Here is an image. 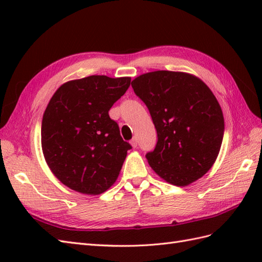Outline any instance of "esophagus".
Returning <instances> with one entry per match:
<instances>
[{"mask_svg":"<svg viewBox=\"0 0 262 262\" xmlns=\"http://www.w3.org/2000/svg\"><path fill=\"white\" fill-rule=\"evenodd\" d=\"M137 143H138L137 137H133V138H132V141H130L132 146H133V147H136V146H137Z\"/></svg>","mask_w":262,"mask_h":262,"instance_id":"esophagus-1","label":"esophagus"}]
</instances>
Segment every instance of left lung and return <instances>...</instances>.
I'll list each match as a JSON object with an SVG mask.
<instances>
[{
    "label": "left lung",
    "mask_w": 262,
    "mask_h": 262,
    "mask_svg": "<svg viewBox=\"0 0 262 262\" xmlns=\"http://www.w3.org/2000/svg\"><path fill=\"white\" fill-rule=\"evenodd\" d=\"M146 104L158 133L155 148L146 153L149 165L174 186H187L214 164L224 135L220 103L196 76L155 71L132 82Z\"/></svg>",
    "instance_id": "1"
}]
</instances>
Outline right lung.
Instances as JSON below:
<instances>
[{
  "mask_svg": "<svg viewBox=\"0 0 262 262\" xmlns=\"http://www.w3.org/2000/svg\"><path fill=\"white\" fill-rule=\"evenodd\" d=\"M130 77L91 75L65 83L54 93L41 121L43 157L53 173L75 191L99 194L113 186L129 143L109 117Z\"/></svg>",
  "mask_w": 262,
  "mask_h": 262,
  "instance_id": "obj_1",
  "label": "right lung"
}]
</instances>
